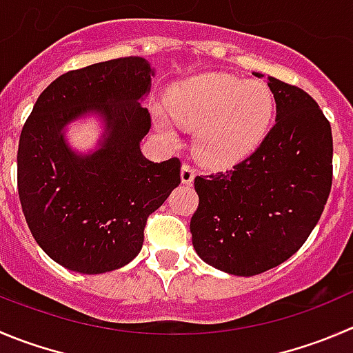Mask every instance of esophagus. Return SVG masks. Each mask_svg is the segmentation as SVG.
I'll use <instances>...</instances> for the list:
<instances>
[{"instance_id": "esophagus-1", "label": "esophagus", "mask_w": 353, "mask_h": 353, "mask_svg": "<svg viewBox=\"0 0 353 353\" xmlns=\"http://www.w3.org/2000/svg\"><path fill=\"white\" fill-rule=\"evenodd\" d=\"M194 176H196V170H194L190 164H183L182 166V182L185 183V185H190V183L194 182Z\"/></svg>"}]
</instances>
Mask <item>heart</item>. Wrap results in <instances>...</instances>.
I'll use <instances>...</instances> for the list:
<instances>
[{"instance_id":"b5f03b06","label":"heart","mask_w":353,"mask_h":353,"mask_svg":"<svg viewBox=\"0 0 353 353\" xmlns=\"http://www.w3.org/2000/svg\"><path fill=\"white\" fill-rule=\"evenodd\" d=\"M168 114L196 132V152L211 164L243 159L263 140L274 117V97L260 81L208 72L174 85L168 93ZM157 128L174 139L173 124L161 109Z\"/></svg>"}]
</instances>
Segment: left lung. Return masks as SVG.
<instances>
[{"label":"left lung","mask_w":353,"mask_h":353,"mask_svg":"<svg viewBox=\"0 0 353 353\" xmlns=\"http://www.w3.org/2000/svg\"><path fill=\"white\" fill-rule=\"evenodd\" d=\"M268 88L277 116L260 147L230 170L194 180V250L211 267L243 277L277 267L303 246L333 183L331 124L317 102L275 78Z\"/></svg>","instance_id":"8db88e82"}]
</instances>
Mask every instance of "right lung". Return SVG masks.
<instances>
[{"instance_id": "1", "label": "right lung", "mask_w": 353, "mask_h": 353, "mask_svg": "<svg viewBox=\"0 0 353 353\" xmlns=\"http://www.w3.org/2000/svg\"><path fill=\"white\" fill-rule=\"evenodd\" d=\"M154 70L124 57L69 70L50 83L23 124L17 185L32 237L52 260L81 274L124 267L140 253L143 229L180 183V159L152 163L140 150L150 114L139 100ZM88 112L106 124L99 151L70 150L61 130Z\"/></svg>"}]
</instances>
